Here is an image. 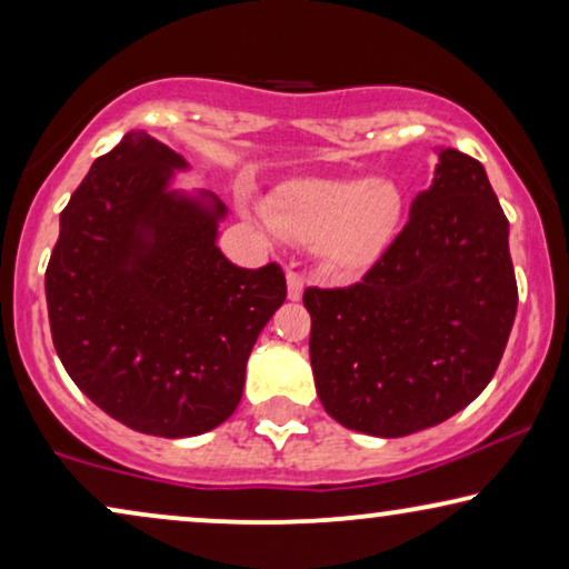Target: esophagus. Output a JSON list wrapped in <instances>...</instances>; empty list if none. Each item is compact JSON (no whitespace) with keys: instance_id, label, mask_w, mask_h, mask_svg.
<instances>
[{"instance_id":"obj_1","label":"esophagus","mask_w":569,"mask_h":569,"mask_svg":"<svg viewBox=\"0 0 569 569\" xmlns=\"http://www.w3.org/2000/svg\"><path fill=\"white\" fill-rule=\"evenodd\" d=\"M302 287H306V277L300 271L287 269V295H290V300L302 298Z\"/></svg>"}]
</instances>
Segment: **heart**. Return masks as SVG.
Masks as SVG:
<instances>
[{"label": "heart", "mask_w": 569, "mask_h": 569, "mask_svg": "<svg viewBox=\"0 0 569 569\" xmlns=\"http://www.w3.org/2000/svg\"><path fill=\"white\" fill-rule=\"evenodd\" d=\"M401 212V191L383 178H298L263 204L279 236L318 243L323 263L337 274L372 267L391 243Z\"/></svg>", "instance_id": "b5f03b06"}]
</instances>
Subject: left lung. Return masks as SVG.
Wrapping results in <instances>:
<instances>
[{
  "instance_id": "1",
  "label": "left lung",
  "mask_w": 569,
  "mask_h": 569,
  "mask_svg": "<svg viewBox=\"0 0 569 569\" xmlns=\"http://www.w3.org/2000/svg\"><path fill=\"white\" fill-rule=\"evenodd\" d=\"M310 365L347 430L403 438L477 399L518 310L508 217L485 166L442 150L409 222L349 287H308Z\"/></svg>"
}]
</instances>
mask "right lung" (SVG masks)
I'll use <instances>...</instances> for the list:
<instances>
[{
  "label": "right lung",
  "instance_id": "1",
  "mask_svg": "<svg viewBox=\"0 0 569 569\" xmlns=\"http://www.w3.org/2000/svg\"><path fill=\"white\" fill-rule=\"evenodd\" d=\"M186 160L131 131L92 162L61 212L46 269L51 339L69 378L121 425L191 438L236 411L248 355L287 298L279 263L217 248L228 207L168 191Z\"/></svg>",
  "mask_w": 569,
  "mask_h": 569
}]
</instances>
